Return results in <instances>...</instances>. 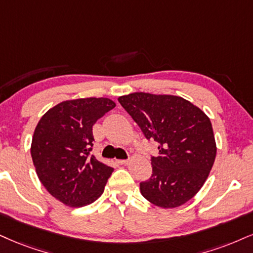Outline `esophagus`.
<instances>
[{
  "mask_svg": "<svg viewBox=\"0 0 253 253\" xmlns=\"http://www.w3.org/2000/svg\"><path fill=\"white\" fill-rule=\"evenodd\" d=\"M116 162H117L118 164L124 165V164H127V163H129V160H117Z\"/></svg>",
  "mask_w": 253,
  "mask_h": 253,
  "instance_id": "obj_1",
  "label": "esophagus"
}]
</instances>
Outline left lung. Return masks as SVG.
<instances>
[{
	"label": "left lung",
	"mask_w": 253,
	"mask_h": 253,
	"mask_svg": "<svg viewBox=\"0 0 253 253\" xmlns=\"http://www.w3.org/2000/svg\"><path fill=\"white\" fill-rule=\"evenodd\" d=\"M118 102L146 139L158 143L150 179L139 184L143 197L163 209L185 204L204 185L216 158L210 118L179 96L132 92Z\"/></svg>",
	"instance_id": "left-lung-1"
}]
</instances>
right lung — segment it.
Wrapping results in <instances>:
<instances>
[{"mask_svg":"<svg viewBox=\"0 0 253 253\" xmlns=\"http://www.w3.org/2000/svg\"><path fill=\"white\" fill-rule=\"evenodd\" d=\"M116 103L107 97L63 101L41 117L30 154L37 177L52 197L82 208L101 197L111 167L90 156L92 126Z\"/></svg>","mask_w":253,"mask_h":253,"instance_id":"obj_1","label":"right lung"}]
</instances>
